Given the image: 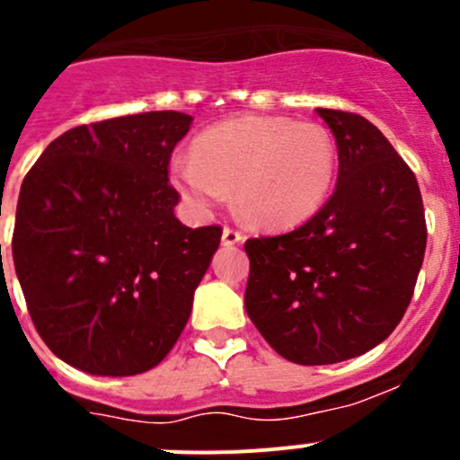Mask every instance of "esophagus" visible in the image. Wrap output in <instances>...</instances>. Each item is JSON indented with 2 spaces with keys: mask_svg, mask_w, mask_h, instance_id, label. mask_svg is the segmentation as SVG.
Listing matches in <instances>:
<instances>
[{
  "mask_svg": "<svg viewBox=\"0 0 460 460\" xmlns=\"http://www.w3.org/2000/svg\"><path fill=\"white\" fill-rule=\"evenodd\" d=\"M243 240H244L243 231L234 229V226H225V229H222V243L225 244H238L243 243Z\"/></svg>",
  "mask_w": 460,
  "mask_h": 460,
  "instance_id": "1",
  "label": "esophagus"
}]
</instances>
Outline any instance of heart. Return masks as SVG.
Instances as JSON below:
<instances>
[{
	"label": "heart",
	"instance_id": "obj_1",
	"mask_svg": "<svg viewBox=\"0 0 460 460\" xmlns=\"http://www.w3.org/2000/svg\"><path fill=\"white\" fill-rule=\"evenodd\" d=\"M172 186L198 211L229 198L262 229H289L325 204L337 175V146L319 123L243 117L199 132L190 157L168 168Z\"/></svg>",
	"mask_w": 460,
	"mask_h": 460
}]
</instances>
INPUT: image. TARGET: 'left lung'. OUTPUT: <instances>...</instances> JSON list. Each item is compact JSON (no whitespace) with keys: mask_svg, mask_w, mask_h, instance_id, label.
<instances>
[{"mask_svg":"<svg viewBox=\"0 0 460 460\" xmlns=\"http://www.w3.org/2000/svg\"><path fill=\"white\" fill-rule=\"evenodd\" d=\"M337 141L334 193L289 234L244 243L249 319L303 367L353 359L407 312L427 247L416 175L359 114L316 107Z\"/></svg>","mask_w":460,"mask_h":460,"instance_id":"1","label":"left lung"}]
</instances>
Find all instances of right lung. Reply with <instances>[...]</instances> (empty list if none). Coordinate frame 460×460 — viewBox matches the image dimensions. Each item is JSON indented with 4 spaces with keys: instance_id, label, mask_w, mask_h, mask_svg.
<instances>
[{
    "instance_id": "1",
    "label": "right lung",
    "mask_w": 460,
    "mask_h": 460,
    "mask_svg": "<svg viewBox=\"0 0 460 460\" xmlns=\"http://www.w3.org/2000/svg\"><path fill=\"white\" fill-rule=\"evenodd\" d=\"M193 117L146 111L66 130L22 181L13 262L35 330L92 376L157 367L222 229L181 225L168 164Z\"/></svg>"
}]
</instances>
